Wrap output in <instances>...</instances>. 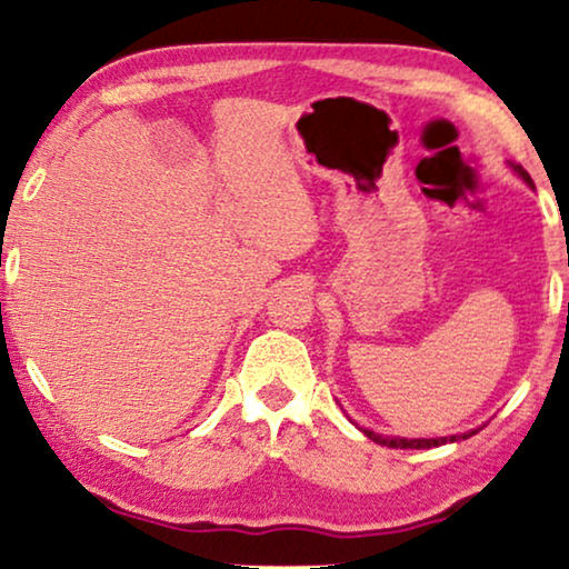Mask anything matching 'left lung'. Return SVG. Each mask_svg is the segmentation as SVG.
<instances>
[{
  "instance_id": "8db88e82",
  "label": "left lung",
  "mask_w": 569,
  "mask_h": 569,
  "mask_svg": "<svg viewBox=\"0 0 569 569\" xmlns=\"http://www.w3.org/2000/svg\"><path fill=\"white\" fill-rule=\"evenodd\" d=\"M512 170H516V173L523 178V181L528 183V186H533V181H531V176L526 173L523 168L520 166H512ZM365 435H368V438L372 440V442H378V446H388V448H435V446H442V442H456V440H466V438H471L473 432L477 430H471V432H463V435H450V438H432V440H425V438H417V440H407V438H383V435H378V432H372V430H362Z\"/></svg>"
}]
</instances>
